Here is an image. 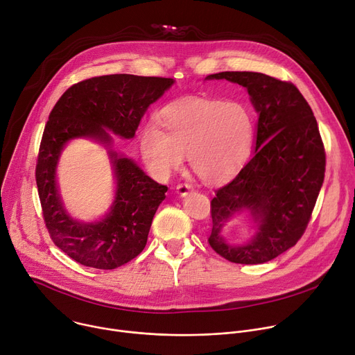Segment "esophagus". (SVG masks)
<instances>
[{
  "instance_id": "esophagus-1",
  "label": "esophagus",
  "mask_w": 355,
  "mask_h": 355,
  "mask_svg": "<svg viewBox=\"0 0 355 355\" xmlns=\"http://www.w3.org/2000/svg\"><path fill=\"white\" fill-rule=\"evenodd\" d=\"M175 189H177V194L180 197H185L189 194V192H192V187L189 184H180V185H177Z\"/></svg>"
}]
</instances>
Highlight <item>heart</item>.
<instances>
[{"mask_svg":"<svg viewBox=\"0 0 355 355\" xmlns=\"http://www.w3.org/2000/svg\"><path fill=\"white\" fill-rule=\"evenodd\" d=\"M157 127L141 135L144 164L157 178H167L188 154L191 170L207 184L231 178L243 164L253 139V119L236 101L184 98L159 110Z\"/></svg>","mask_w":355,"mask_h":355,"instance_id":"b5f03b06","label":"heart"}]
</instances>
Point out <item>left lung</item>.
<instances>
[{"label": "left lung", "instance_id": "left-lung-1", "mask_svg": "<svg viewBox=\"0 0 355 355\" xmlns=\"http://www.w3.org/2000/svg\"><path fill=\"white\" fill-rule=\"evenodd\" d=\"M205 79L243 86L259 116L253 157L215 191L208 242L234 263L269 262L302 238L324 181L326 153L315 117L293 83L259 72H219ZM242 211L250 214L257 232L248 243L232 245L221 230Z\"/></svg>", "mask_w": 355, "mask_h": 355}]
</instances>
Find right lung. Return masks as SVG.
Wrapping results in <instances>:
<instances>
[{"instance_id": "right-lung-1", "label": "right lung", "mask_w": 355, "mask_h": 355, "mask_svg": "<svg viewBox=\"0 0 355 355\" xmlns=\"http://www.w3.org/2000/svg\"><path fill=\"white\" fill-rule=\"evenodd\" d=\"M171 78L106 75L71 86L60 96L45 125L37 185L44 219L53 243L83 266L116 269L144 249L154 214L167 187L151 180L136 163L112 148L113 135L130 140L141 117L174 85ZM75 138L105 146L116 182L110 211L98 221L72 218L61 201L55 168L60 154Z\"/></svg>"}]
</instances>
